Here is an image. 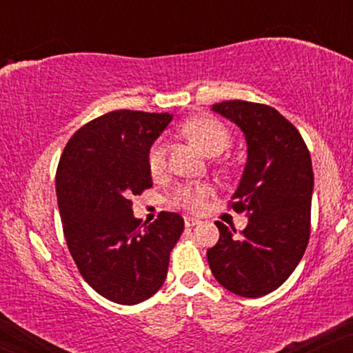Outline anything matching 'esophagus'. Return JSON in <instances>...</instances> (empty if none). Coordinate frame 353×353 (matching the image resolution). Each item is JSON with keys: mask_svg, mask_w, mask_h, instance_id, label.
Returning <instances> with one entry per match:
<instances>
[{"mask_svg": "<svg viewBox=\"0 0 353 353\" xmlns=\"http://www.w3.org/2000/svg\"><path fill=\"white\" fill-rule=\"evenodd\" d=\"M184 224H185V228H188V229H192L194 225L199 224V221H197V219H194V217H184Z\"/></svg>", "mask_w": 353, "mask_h": 353, "instance_id": "obj_1", "label": "esophagus"}]
</instances>
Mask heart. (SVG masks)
I'll return each mask as SVG.
<instances>
[{"mask_svg":"<svg viewBox=\"0 0 353 353\" xmlns=\"http://www.w3.org/2000/svg\"><path fill=\"white\" fill-rule=\"evenodd\" d=\"M182 132L192 139L209 156H219L230 145L229 129L221 121L210 116L194 117L182 125ZM148 169L152 177H161L168 169L165 143L163 137L156 139L148 151ZM214 189L208 182H185L179 184L169 194V204L189 212L202 209L205 199L212 196Z\"/></svg>","mask_w":353,"mask_h":353,"instance_id":"obj_1","label":"heart"}]
</instances>
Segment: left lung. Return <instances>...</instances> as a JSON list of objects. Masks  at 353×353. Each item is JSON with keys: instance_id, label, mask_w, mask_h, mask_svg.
Returning a JSON list of instances; mask_svg holds the SVG:
<instances>
[{"instance_id": "1", "label": "left lung", "mask_w": 353, "mask_h": 353, "mask_svg": "<svg viewBox=\"0 0 353 353\" xmlns=\"http://www.w3.org/2000/svg\"><path fill=\"white\" fill-rule=\"evenodd\" d=\"M212 111L236 123L247 141V163L230 208L245 212L242 232L222 222L208 250L216 281L241 297L274 292L301 262L310 237L314 171L297 128L277 109L249 101H224Z\"/></svg>"}]
</instances>
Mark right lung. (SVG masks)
I'll use <instances>...</instances> for the list:
<instances>
[{"label":"right lung","instance_id":"1","mask_svg":"<svg viewBox=\"0 0 353 353\" xmlns=\"http://www.w3.org/2000/svg\"><path fill=\"white\" fill-rule=\"evenodd\" d=\"M168 112L119 111L72 134L56 171V196L68 249L79 274L108 301L134 305L168 275L184 219L161 212L152 224L132 214V196L152 185L148 151L171 123Z\"/></svg>","mask_w":353,"mask_h":353}]
</instances>
